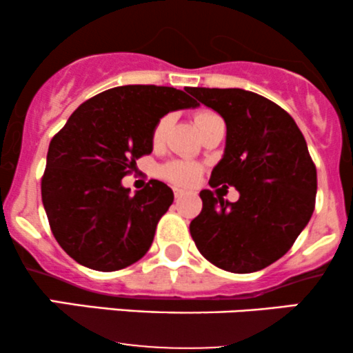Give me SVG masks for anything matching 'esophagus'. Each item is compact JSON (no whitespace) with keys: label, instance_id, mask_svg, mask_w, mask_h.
<instances>
[{"label":"esophagus","instance_id":"34e87169","mask_svg":"<svg viewBox=\"0 0 353 353\" xmlns=\"http://www.w3.org/2000/svg\"><path fill=\"white\" fill-rule=\"evenodd\" d=\"M174 196H176V199H181L182 196H185V190L179 189V188H174Z\"/></svg>","mask_w":353,"mask_h":353}]
</instances>
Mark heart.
I'll return each mask as SVG.
<instances>
[{
  "label": "heart",
  "instance_id": "b5f03b06",
  "mask_svg": "<svg viewBox=\"0 0 353 353\" xmlns=\"http://www.w3.org/2000/svg\"><path fill=\"white\" fill-rule=\"evenodd\" d=\"M216 116H217L216 112L212 111H199L196 112V116H194V123H196L197 129H199L201 125H204L209 119H212V117ZM171 121H172L171 114L161 117L159 123L156 124V128H154L152 131L154 144L163 143L165 132H168L169 125H171ZM163 174L164 177H168L169 181L176 182V184H190V182L196 181L197 176H199V168H197L194 163H188V161H174V163H169L164 165Z\"/></svg>",
  "mask_w": 353,
  "mask_h": 353
}]
</instances>
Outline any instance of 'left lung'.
Instances as JSON below:
<instances>
[{"label": "left lung", "mask_w": 353, "mask_h": 353, "mask_svg": "<svg viewBox=\"0 0 353 353\" xmlns=\"http://www.w3.org/2000/svg\"><path fill=\"white\" fill-rule=\"evenodd\" d=\"M190 94L228 128L210 188L239 190L237 202L201 190L202 210L190 222V236L219 269L257 272L279 261L309 224L317 169L292 116L272 101L237 88H190Z\"/></svg>", "instance_id": "8db88e82"}]
</instances>
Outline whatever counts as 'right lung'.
Here are the masks:
<instances>
[{
    "label": "right lung",
    "instance_id": "obj_1",
    "mask_svg": "<svg viewBox=\"0 0 353 353\" xmlns=\"http://www.w3.org/2000/svg\"><path fill=\"white\" fill-rule=\"evenodd\" d=\"M189 94L190 88L152 84L108 89L81 104L51 139L43 205L52 236L78 264L112 272L149 250L172 189L151 179L131 196L121 179L152 152L161 117L199 106Z\"/></svg>",
    "mask_w": 353,
    "mask_h": 353
}]
</instances>
